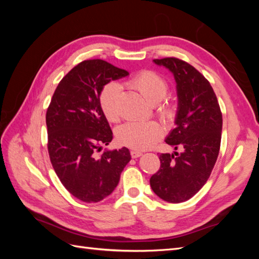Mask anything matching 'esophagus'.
<instances>
[{
    "mask_svg": "<svg viewBox=\"0 0 259 259\" xmlns=\"http://www.w3.org/2000/svg\"><path fill=\"white\" fill-rule=\"evenodd\" d=\"M130 155H131V157L135 159V158H139L140 156H142V152L139 151V150H131Z\"/></svg>",
    "mask_w": 259,
    "mask_h": 259,
    "instance_id": "1",
    "label": "esophagus"
}]
</instances>
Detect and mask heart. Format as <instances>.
<instances>
[{
    "label": "heart",
    "mask_w": 259,
    "mask_h": 259,
    "mask_svg": "<svg viewBox=\"0 0 259 259\" xmlns=\"http://www.w3.org/2000/svg\"><path fill=\"white\" fill-rule=\"evenodd\" d=\"M129 84L151 103L160 102L168 91L167 82L152 71L137 74L129 81ZM120 92L121 87L117 82H110L101 91L99 101L103 114L109 121L118 120L120 115ZM159 112L169 118L172 115V109L169 103L159 104ZM161 137L162 128L155 121H128L117 130V138L121 145L138 150L152 147Z\"/></svg>",
    "instance_id": "1"
}]
</instances>
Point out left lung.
<instances>
[{
    "label": "left lung",
    "instance_id": "1",
    "mask_svg": "<svg viewBox=\"0 0 259 259\" xmlns=\"http://www.w3.org/2000/svg\"><path fill=\"white\" fill-rule=\"evenodd\" d=\"M174 74L178 97L176 128L166 138L180 153H161L160 168L150 178L153 192L178 203L190 199L206 184L221 148L223 115L209 81L192 65L177 58L153 60Z\"/></svg>",
    "mask_w": 259,
    "mask_h": 259
}]
</instances>
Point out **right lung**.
Here are the masks:
<instances>
[{
  "instance_id": "add662e5",
  "label": "right lung",
  "mask_w": 259,
  "mask_h": 259,
  "mask_svg": "<svg viewBox=\"0 0 259 259\" xmlns=\"http://www.w3.org/2000/svg\"><path fill=\"white\" fill-rule=\"evenodd\" d=\"M103 60L79 63L60 81L47 111L48 150L54 171L71 195L98 202L118 186L131 156L128 148L97 151L112 140L100 95L110 81L128 75Z\"/></svg>"
}]
</instances>
